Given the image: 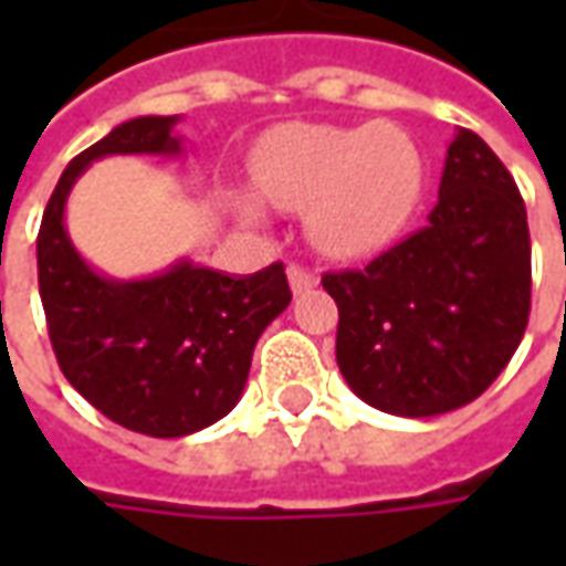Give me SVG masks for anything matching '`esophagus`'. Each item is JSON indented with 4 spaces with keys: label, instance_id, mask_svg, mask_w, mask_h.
Returning <instances> with one entry per match:
<instances>
[{
    "label": "esophagus",
    "instance_id": "esophagus-1",
    "mask_svg": "<svg viewBox=\"0 0 566 566\" xmlns=\"http://www.w3.org/2000/svg\"><path fill=\"white\" fill-rule=\"evenodd\" d=\"M287 282H291V291H294V296L306 294V291H312L315 284H318V275L312 270H303V266H287Z\"/></svg>",
    "mask_w": 566,
    "mask_h": 566
}]
</instances>
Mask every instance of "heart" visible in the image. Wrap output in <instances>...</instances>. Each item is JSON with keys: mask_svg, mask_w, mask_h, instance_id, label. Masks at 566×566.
<instances>
[{"mask_svg": "<svg viewBox=\"0 0 566 566\" xmlns=\"http://www.w3.org/2000/svg\"><path fill=\"white\" fill-rule=\"evenodd\" d=\"M260 197L282 211H306V233L321 254L367 258L400 235L424 190V157L388 124H291L260 142L251 157ZM235 214L263 227L266 209L235 190Z\"/></svg>", "mask_w": 566, "mask_h": 566, "instance_id": "obj_1", "label": "heart"}]
</instances>
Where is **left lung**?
Returning <instances> with one entry per match:
<instances>
[{"instance_id":"1","label":"left lung","mask_w":566,"mask_h":566,"mask_svg":"<svg viewBox=\"0 0 566 566\" xmlns=\"http://www.w3.org/2000/svg\"><path fill=\"white\" fill-rule=\"evenodd\" d=\"M321 284L339 306L336 364L364 403L400 418L461 409L503 373L527 327L522 193L497 154L458 129L427 227Z\"/></svg>"}]
</instances>
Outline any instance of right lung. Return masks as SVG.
<instances>
[{"label": "right lung", "mask_w": 566, "mask_h": 566, "mask_svg": "<svg viewBox=\"0 0 566 566\" xmlns=\"http://www.w3.org/2000/svg\"><path fill=\"white\" fill-rule=\"evenodd\" d=\"M181 115L133 117L60 175L39 230V294L56 364L115 424L178 439L221 421L245 391L260 333L291 303L282 263L230 275L190 258L145 279L93 270L66 230L72 187L115 154L181 157Z\"/></svg>", "instance_id": "add662e5"}]
</instances>
